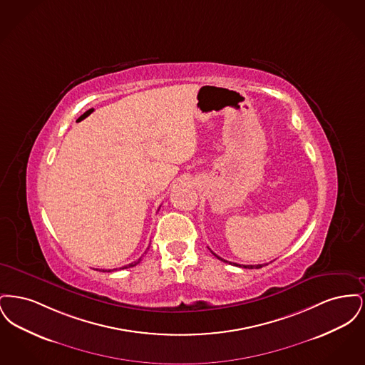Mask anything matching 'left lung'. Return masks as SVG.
<instances>
[{"label":"left lung","instance_id":"left-lung-1","mask_svg":"<svg viewBox=\"0 0 365 365\" xmlns=\"http://www.w3.org/2000/svg\"><path fill=\"white\" fill-rule=\"evenodd\" d=\"M212 253H213V252H212ZM213 255H215V253H213ZM215 256H216V257H217L219 260L225 261V262H228V261L223 260L222 257H219L217 255H215ZM230 264H231V262H230ZM234 265H237V267H241V268H249V269H253V268H261V267H262V264H257V265H241V264H235V262H234Z\"/></svg>","mask_w":365,"mask_h":365}]
</instances>
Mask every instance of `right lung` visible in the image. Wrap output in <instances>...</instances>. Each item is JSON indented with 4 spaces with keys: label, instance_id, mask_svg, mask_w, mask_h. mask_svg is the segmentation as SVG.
I'll list each match as a JSON object with an SVG mask.
<instances>
[{
    "label": "right lung",
    "instance_id": "1",
    "mask_svg": "<svg viewBox=\"0 0 365 365\" xmlns=\"http://www.w3.org/2000/svg\"><path fill=\"white\" fill-rule=\"evenodd\" d=\"M149 249V247H148ZM146 253V252H145ZM142 260V257H139L138 260L134 261V262H131V264H128V265H125V267H123V268H130V267H134V265H137V264H139V261ZM108 272H110V269L108 271Z\"/></svg>",
    "mask_w": 365,
    "mask_h": 365
}]
</instances>
